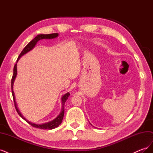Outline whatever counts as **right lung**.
Instances as JSON below:
<instances>
[{
  "label": "right lung",
  "mask_w": 153,
  "mask_h": 153,
  "mask_svg": "<svg viewBox=\"0 0 153 153\" xmlns=\"http://www.w3.org/2000/svg\"><path fill=\"white\" fill-rule=\"evenodd\" d=\"M58 36V34L57 33H53V34H39L36 37H35V38L32 39L30 42L29 43V44L27 45L26 47L24 48L22 51V52L20 53V54L19 55V56L18 57L16 63L18 62V60L20 58V57H22V55H24V54H25L26 53H27L29 51L31 50L32 48L34 47V46L36 45V44L37 43L38 41H39L40 39H53L56 38V37ZM16 74H17V69H16V64L14 66L13 68V75L11 78V90H12V95H13V101H14V104H15V106L16 112H18V115H20L21 117H22L24 119L25 121H26L27 123H28L29 124H30L32 126L37 128H40V129H52L55 128H56L57 126H59V124H61L62 123V121L64 117V104H65V102L66 101V100H68V97L70 95V94L68 92L66 94H64L62 98V110H61V112L60 113V114L58 115V116L55 118L53 121L45 123V124H36L34 123H32L29 121H27V119H25L24 117L22 116V115L20 114V112L18 110L17 106H16V103L15 102V94H14V91L13 90V83L14 81L15 80V78L16 76Z\"/></svg>",
  "instance_id": "right-lung-1"
}]
</instances>
